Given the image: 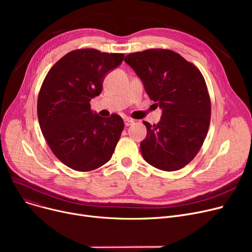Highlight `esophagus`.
I'll use <instances>...</instances> for the list:
<instances>
[{"instance_id":"1","label":"esophagus","mask_w":252,"mask_h":252,"mask_svg":"<svg viewBox=\"0 0 252 252\" xmlns=\"http://www.w3.org/2000/svg\"><path fill=\"white\" fill-rule=\"evenodd\" d=\"M134 123H135L134 119H131V118H129V117H126V118H125V125H126V126H130V125H133Z\"/></svg>"}]
</instances>
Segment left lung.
I'll return each instance as SVG.
<instances>
[{"label":"left lung","mask_w":252,"mask_h":252,"mask_svg":"<svg viewBox=\"0 0 252 252\" xmlns=\"http://www.w3.org/2000/svg\"><path fill=\"white\" fill-rule=\"evenodd\" d=\"M145 91L162 110L160 122H144L147 136L140 149L152 166L174 171L200 150L210 123V99L201 72L170 50L151 49L125 58Z\"/></svg>","instance_id":"left-lung-1"}]
</instances>
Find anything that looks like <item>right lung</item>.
I'll return each mask as SVG.
<instances>
[{"label": "right lung", "mask_w": 252, "mask_h": 252, "mask_svg": "<svg viewBox=\"0 0 252 252\" xmlns=\"http://www.w3.org/2000/svg\"><path fill=\"white\" fill-rule=\"evenodd\" d=\"M124 54L95 49L69 52L48 72L37 98V118L49 147L77 171L94 170L110 160L125 124L112 114L92 112L105 76L122 64Z\"/></svg>", "instance_id": "right-lung-1"}]
</instances>
